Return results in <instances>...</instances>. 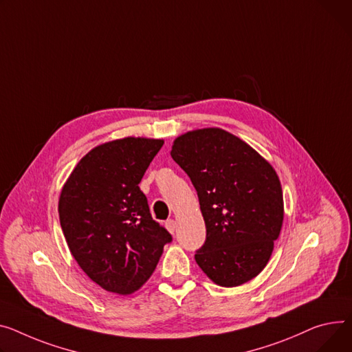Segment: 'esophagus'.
<instances>
[{"instance_id":"obj_1","label":"esophagus","mask_w":352,"mask_h":352,"mask_svg":"<svg viewBox=\"0 0 352 352\" xmlns=\"http://www.w3.org/2000/svg\"><path fill=\"white\" fill-rule=\"evenodd\" d=\"M166 228L168 229L170 233H174V232H175V228H177V226H175V221H174V219H168V221L166 222Z\"/></svg>"}]
</instances>
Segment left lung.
Segmentation results:
<instances>
[{"label": "left lung", "mask_w": 352, "mask_h": 352, "mask_svg": "<svg viewBox=\"0 0 352 352\" xmlns=\"http://www.w3.org/2000/svg\"><path fill=\"white\" fill-rule=\"evenodd\" d=\"M171 157L191 178L206 226L198 266L222 287L249 282L267 265L283 225L276 171L243 140L217 127L177 137Z\"/></svg>", "instance_id": "8db88e82"}]
</instances>
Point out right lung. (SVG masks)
Wrapping results in <instances>:
<instances>
[{
	"instance_id": "add662e5",
	"label": "right lung",
	"mask_w": 352,
	"mask_h": 352,
	"mask_svg": "<svg viewBox=\"0 0 352 352\" xmlns=\"http://www.w3.org/2000/svg\"><path fill=\"white\" fill-rule=\"evenodd\" d=\"M164 140L126 137L90 150L65 182L59 221L69 250L102 289L131 294L153 274L173 236L140 190Z\"/></svg>"
}]
</instances>
